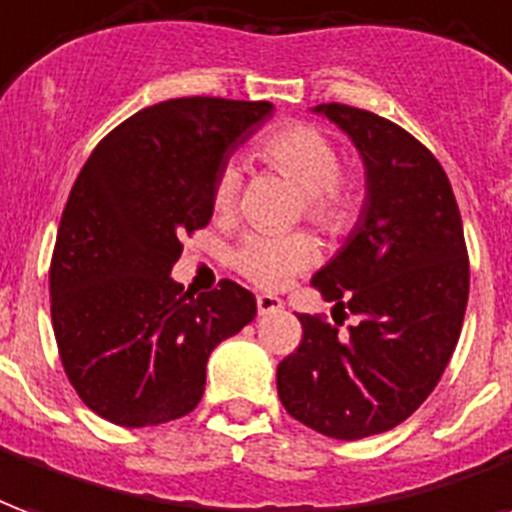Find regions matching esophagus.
<instances>
[{
	"label": "esophagus",
	"mask_w": 512,
	"mask_h": 512,
	"mask_svg": "<svg viewBox=\"0 0 512 512\" xmlns=\"http://www.w3.org/2000/svg\"><path fill=\"white\" fill-rule=\"evenodd\" d=\"M282 309V301L276 295H257V312L260 314H271Z\"/></svg>",
	"instance_id": "esophagus-1"
}]
</instances>
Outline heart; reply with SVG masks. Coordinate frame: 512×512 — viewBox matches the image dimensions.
Listing matches in <instances>:
<instances>
[{"instance_id":"obj_1","label":"heart","mask_w":512,"mask_h":512,"mask_svg":"<svg viewBox=\"0 0 512 512\" xmlns=\"http://www.w3.org/2000/svg\"><path fill=\"white\" fill-rule=\"evenodd\" d=\"M257 160L282 173L304 192L306 214L314 225L328 233H344L358 217V195L342 181L339 151L323 132L309 124H285L268 132L257 143ZM238 195V170L225 168L214 184V211L227 214ZM314 260V244L301 233L266 236L252 233L233 252V263L241 274L260 287H279L287 276L301 271Z\"/></svg>"}]
</instances>
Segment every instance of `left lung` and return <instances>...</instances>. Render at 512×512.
Here are the masks:
<instances>
[{"mask_svg":"<svg viewBox=\"0 0 512 512\" xmlns=\"http://www.w3.org/2000/svg\"><path fill=\"white\" fill-rule=\"evenodd\" d=\"M312 111L352 140L366 179L358 222L312 287L361 323L342 336L298 314L304 339L276 366V391L309 429L363 439L410 418L445 372L467 312V246L448 176L423 143L361 108Z\"/></svg>","mask_w":512,"mask_h":512,"instance_id":"obj_1","label":"left lung"}]
</instances>
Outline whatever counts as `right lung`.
Instances as JSON below:
<instances>
[{"instance_id": "obj_1", "label": "right lung", "mask_w": 512, "mask_h": 512, "mask_svg": "<svg viewBox=\"0 0 512 512\" xmlns=\"http://www.w3.org/2000/svg\"><path fill=\"white\" fill-rule=\"evenodd\" d=\"M271 102L181 97L105 135L78 173L51 260V317L83 404L116 426L168 423L198 407L211 350L255 320L225 279L184 293L170 276L184 233L214 214V184Z\"/></svg>"}]
</instances>
